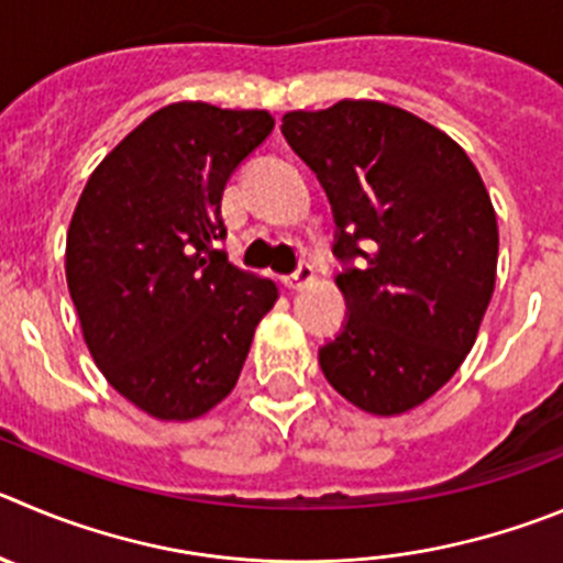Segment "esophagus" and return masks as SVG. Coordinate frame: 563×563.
Here are the masks:
<instances>
[{
	"mask_svg": "<svg viewBox=\"0 0 563 563\" xmlns=\"http://www.w3.org/2000/svg\"><path fill=\"white\" fill-rule=\"evenodd\" d=\"M308 283H313V266L311 264H299L297 272L283 277V286L291 288V291H299V288H306Z\"/></svg>",
	"mask_w": 563,
	"mask_h": 563,
	"instance_id": "1",
	"label": "esophagus"
}]
</instances>
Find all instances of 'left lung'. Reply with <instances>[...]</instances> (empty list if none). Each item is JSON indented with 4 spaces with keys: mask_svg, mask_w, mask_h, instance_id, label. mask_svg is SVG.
Masks as SVG:
<instances>
[{
    "mask_svg": "<svg viewBox=\"0 0 563 563\" xmlns=\"http://www.w3.org/2000/svg\"><path fill=\"white\" fill-rule=\"evenodd\" d=\"M280 130L328 194L344 264L350 317L319 366L361 411H411L464 364L495 294L486 186L448 133L386 102L291 110Z\"/></svg>",
    "mask_w": 563,
    "mask_h": 563,
    "instance_id": "left-lung-1",
    "label": "left lung"
}]
</instances>
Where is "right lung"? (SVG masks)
<instances>
[{"instance_id": "obj_1", "label": "right lung", "mask_w": 563, "mask_h": 563, "mask_svg": "<svg viewBox=\"0 0 563 563\" xmlns=\"http://www.w3.org/2000/svg\"><path fill=\"white\" fill-rule=\"evenodd\" d=\"M275 128L266 110L175 102L88 177L66 235L82 339L115 391L188 422L233 391L277 286L228 261L222 191Z\"/></svg>"}]
</instances>
